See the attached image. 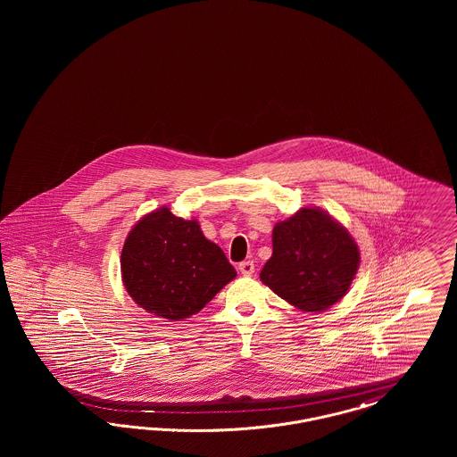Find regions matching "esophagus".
<instances>
[{
    "mask_svg": "<svg viewBox=\"0 0 457 457\" xmlns=\"http://www.w3.org/2000/svg\"><path fill=\"white\" fill-rule=\"evenodd\" d=\"M238 269L243 276H252V274L255 272V263L250 261L241 262L238 265Z\"/></svg>",
    "mask_w": 457,
    "mask_h": 457,
    "instance_id": "34e87169",
    "label": "esophagus"
}]
</instances>
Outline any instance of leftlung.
Listing matches in <instances>:
<instances>
[{
	"label": "left lung",
	"instance_id": "obj_1",
	"mask_svg": "<svg viewBox=\"0 0 457 457\" xmlns=\"http://www.w3.org/2000/svg\"><path fill=\"white\" fill-rule=\"evenodd\" d=\"M360 267V250L348 229L317 207H303L272 229V257L261 281L303 312L337 303Z\"/></svg>",
	"mask_w": 457,
	"mask_h": 457
}]
</instances>
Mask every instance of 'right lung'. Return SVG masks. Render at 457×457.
I'll return each instance as SVG.
<instances>
[{
    "instance_id": "add662e5",
    "label": "right lung",
    "mask_w": 457,
    "mask_h": 457,
    "mask_svg": "<svg viewBox=\"0 0 457 457\" xmlns=\"http://www.w3.org/2000/svg\"><path fill=\"white\" fill-rule=\"evenodd\" d=\"M237 278L195 219L164 205L131 228L121 250V279L133 302L168 320L188 319Z\"/></svg>"
}]
</instances>
